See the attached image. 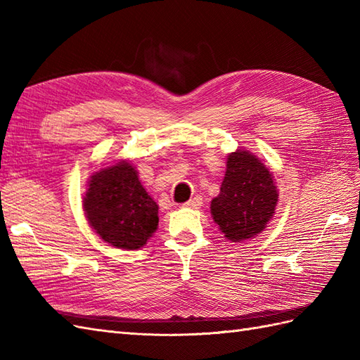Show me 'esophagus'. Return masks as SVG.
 Instances as JSON below:
<instances>
[{
  "label": "esophagus",
  "instance_id": "34e87169",
  "mask_svg": "<svg viewBox=\"0 0 360 360\" xmlns=\"http://www.w3.org/2000/svg\"><path fill=\"white\" fill-rule=\"evenodd\" d=\"M184 207H187V208H199V207H202V198L200 196L191 198L190 200L186 202V204H184Z\"/></svg>",
  "mask_w": 360,
  "mask_h": 360
}]
</instances>
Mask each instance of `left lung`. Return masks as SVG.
Returning a JSON list of instances; mask_svg holds the SVG:
<instances>
[{
    "instance_id": "left-lung-1",
    "label": "left lung",
    "mask_w": 360,
    "mask_h": 360,
    "mask_svg": "<svg viewBox=\"0 0 360 360\" xmlns=\"http://www.w3.org/2000/svg\"><path fill=\"white\" fill-rule=\"evenodd\" d=\"M278 190L268 167L248 150L228 155L219 196L211 216L228 240L243 242L260 234L275 213Z\"/></svg>"
}]
</instances>
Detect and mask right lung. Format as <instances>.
<instances>
[{"mask_svg":"<svg viewBox=\"0 0 360 360\" xmlns=\"http://www.w3.org/2000/svg\"><path fill=\"white\" fill-rule=\"evenodd\" d=\"M91 228L122 250L143 248L158 228V205L138 179L129 161H120L92 174L84 196Z\"/></svg>","mask_w":360,"mask_h":360,"instance_id":"1","label":"right lung"}]
</instances>
